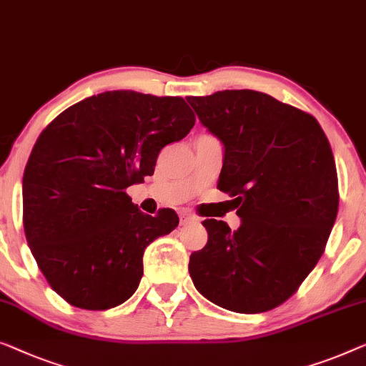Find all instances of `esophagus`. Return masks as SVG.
<instances>
[{"label": "esophagus", "instance_id": "obj_1", "mask_svg": "<svg viewBox=\"0 0 366 366\" xmlns=\"http://www.w3.org/2000/svg\"><path fill=\"white\" fill-rule=\"evenodd\" d=\"M194 219V216L189 214L188 211H182V213H179V224H188V222H192Z\"/></svg>", "mask_w": 366, "mask_h": 366}]
</instances>
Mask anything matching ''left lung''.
Instances as JSON below:
<instances>
[{
  "mask_svg": "<svg viewBox=\"0 0 366 366\" xmlns=\"http://www.w3.org/2000/svg\"><path fill=\"white\" fill-rule=\"evenodd\" d=\"M224 145L218 188L241 226L204 219L208 242L189 256L194 287L239 314L272 310L297 292L325 251L338 178L314 115L256 91L187 97Z\"/></svg>",
  "mask_w": 366,
  "mask_h": 366,
  "instance_id": "left-lung-1",
  "label": "left lung"
}]
</instances>
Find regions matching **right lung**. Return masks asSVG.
<instances>
[{"mask_svg": "<svg viewBox=\"0 0 366 366\" xmlns=\"http://www.w3.org/2000/svg\"><path fill=\"white\" fill-rule=\"evenodd\" d=\"M196 117L182 97L110 91L66 109L41 132L23 178V226L52 290L67 304L107 310L144 275V252L178 214H144L125 189L155 172L162 148Z\"/></svg>", "mask_w": 366, "mask_h": 366, "instance_id": "add662e5", "label": "right lung"}]
</instances>
